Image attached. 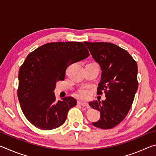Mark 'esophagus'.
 I'll list each match as a JSON object with an SVG mask.
<instances>
[{
  "mask_svg": "<svg viewBox=\"0 0 156 156\" xmlns=\"http://www.w3.org/2000/svg\"><path fill=\"white\" fill-rule=\"evenodd\" d=\"M78 105H82V106H83V107H88V104L87 103V102H83V101H78Z\"/></svg>",
  "mask_w": 156,
  "mask_h": 156,
  "instance_id": "1",
  "label": "esophagus"
}]
</instances>
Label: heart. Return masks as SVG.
I'll use <instances>...</instances> for the list:
<instances>
[{
  "mask_svg": "<svg viewBox=\"0 0 156 156\" xmlns=\"http://www.w3.org/2000/svg\"><path fill=\"white\" fill-rule=\"evenodd\" d=\"M76 96L83 99H87L91 96V92L87 89H80L76 92Z\"/></svg>",
  "mask_w": 156,
  "mask_h": 156,
  "instance_id": "heart-1",
  "label": "heart"
}]
</instances>
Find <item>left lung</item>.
I'll return each instance as SVG.
<instances>
[{
    "mask_svg": "<svg viewBox=\"0 0 156 156\" xmlns=\"http://www.w3.org/2000/svg\"><path fill=\"white\" fill-rule=\"evenodd\" d=\"M92 57L102 70L101 80L97 93L106 99L89 103L99 111L100 119L92 123L102 129H112L125 119L138 90V65L130 54L121 47L111 43L84 42Z\"/></svg>",
    "mask_w": 156,
    "mask_h": 156,
    "instance_id": "obj_1",
    "label": "left lung"
}]
</instances>
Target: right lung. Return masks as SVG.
<instances>
[{"label": "right lung", "mask_w": 156, "mask_h": 156, "mask_svg": "<svg viewBox=\"0 0 156 156\" xmlns=\"http://www.w3.org/2000/svg\"><path fill=\"white\" fill-rule=\"evenodd\" d=\"M89 56L81 42H54L31 52L18 73V100L26 118L37 128L51 130L61 126L76 105L73 97L56 101V82L64 80L70 65Z\"/></svg>", "instance_id": "right-lung-1"}]
</instances>
